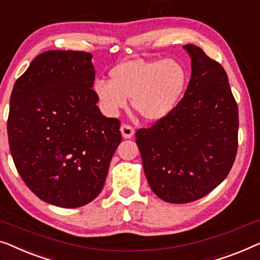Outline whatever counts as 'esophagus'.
<instances>
[{
    "label": "esophagus",
    "mask_w": 260,
    "mask_h": 260,
    "mask_svg": "<svg viewBox=\"0 0 260 260\" xmlns=\"http://www.w3.org/2000/svg\"><path fill=\"white\" fill-rule=\"evenodd\" d=\"M121 133H122V136H123V138L127 139V138L134 137V135H135V129H134L133 126L127 125V124H122V126H121Z\"/></svg>",
    "instance_id": "esophagus-1"
}]
</instances>
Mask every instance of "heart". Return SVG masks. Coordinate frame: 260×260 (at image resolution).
Listing matches in <instances>:
<instances>
[{"label":"heart","instance_id":"obj_1","mask_svg":"<svg viewBox=\"0 0 260 260\" xmlns=\"http://www.w3.org/2000/svg\"><path fill=\"white\" fill-rule=\"evenodd\" d=\"M110 81L97 80L93 91L108 116H116L127 100L146 121H160L182 99L187 83L185 68L174 58L129 59L109 73Z\"/></svg>","mask_w":260,"mask_h":260}]
</instances>
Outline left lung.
<instances>
[{
    "mask_svg": "<svg viewBox=\"0 0 260 260\" xmlns=\"http://www.w3.org/2000/svg\"><path fill=\"white\" fill-rule=\"evenodd\" d=\"M191 77L170 115L136 133L151 190L168 203L184 204L211 192L230 172L238 148V107L219 63L193 44Z\"/></svg>",
    "mask_w": 260,
    "mask_h": 260,
    "instance_id": "1",
    "label": "left lung"
}]
</instances>
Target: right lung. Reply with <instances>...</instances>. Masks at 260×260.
Returning <instances> with one entry per match:
<instances>
[{
    "instance_id": "1",
    "label": "right lung",
    "mask_w": 260,
    "mask_h": 260,
    "mask_svg": "<svg viewBox=\"0 0 260 260\" xmlns=\"http://www.w3.org/2000/svg\"><path fill=\"white\" fill-rule=\"evenodd\" d=\"M92 55L48 50L15 82L8 117L15 167L30 190L59 208H80L103 189L122 141L92 90Z\"/></svg>"
}]
</instances>
